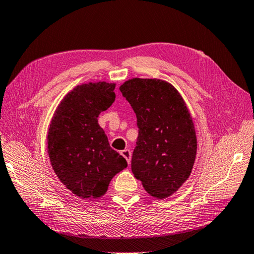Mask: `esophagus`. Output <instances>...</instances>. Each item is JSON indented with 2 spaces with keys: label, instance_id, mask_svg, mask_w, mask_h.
<instances>
[{
  "label": "esophagus",
  "instance_id": "esophagus-1",
  "mask_svg": "<svg viewBox=\"0 0 254 254\" xmlns=\"http://www.w3.org/2000/svg\"><path fill=\"white\" fill-rule=\"evenodd\" d=\"M121 155L126 158L127 160V164L128 165H130V163H131V156H132V153H131V151L130 150H123V151H121Z\"/></svg>",
  "mask_w": 254,
  "mask_h": 254
}]
</instances>
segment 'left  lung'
I'll list each match as a JSON object with an SVG mask.
<instances>
[{
  "label": "left lung",
  "mask_w": 254,
  "mask_h": 254,
  "mask_svg": "<svg viewBox=\"0 0 254 254\" xmlns=\"http://www.w3.org/2000/svg\"><path fill=\"white\" fill-rule=\"evenodd\" d=\"M120 91L137 119L134 177L151 196L164 199L187 181L196 160L197 137L190 110L177 89L162 79H128Z\"/></svg>",
  "instance_id": "left-lung-1"
}]
</instances>
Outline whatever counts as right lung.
<instances>
[{
  "mask_svg": "<svg viewBox=\"0 0 254 254\" xmlns=\"http://www.w3.org/2000/svg\"><path fill=\"white\" fill-rule=\"evenodd\" d=\"M116 83L88 82L64 97L49 124L47 152L52 167L74 195L99 198L107 192L113 176L127 166L112 150L98 117L116 99Z\"/></svg>",
  "mask_w": 254,
  "mask_h": 254,
  "instance_id": "obj_1",
  "label": "right lung"
}]
</instances>
